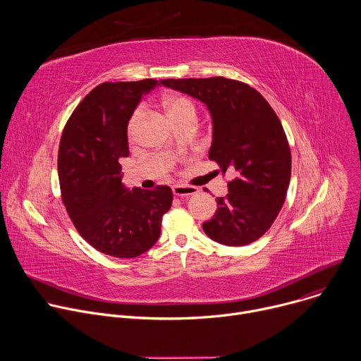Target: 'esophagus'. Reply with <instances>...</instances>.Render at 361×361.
<instances>
[{
    "label": "esophagus",
    "mask_w": 361,
    "mask_h": 361,
    "mask_svg": "<svg viewBox=\"0 0 361 361\" xmlns=\"http://www.w3.org/2000/svg\"><path fill=\"white\" fill-rule=\"evenodd\" d=\"M198 190L195 188V187H187V185H174L173 187V194L174 195H177V197H183V198H185V197H188V195H192V194H195Z\"/></svg>",
    "instance_id": "34e87169"
}]
</instances>
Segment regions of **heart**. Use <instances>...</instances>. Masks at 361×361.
<instances>
[{
	"instance_id": "obj_1",
	"label": "heart",
	"mask_w": 361,
	"mask_h": 361,
	"mask_svg": "<svg viewBox=\"0 0 361 361\" xmlns=\"http://www.w3.org/2000/svg\"><path fill=\"white\" fill-rule=\"evenodd\" d=\"M163 109L166 111V116L167 118L177 127L180 126L181 123L184 121H188V120H197V109H195V104L192 102V99H190L188 97L185 95H181V94H171V95H167L164 97L163 99ZM141 117H142V110L141 109H137L130 121H128V126H127V133H128V137H134L137 128H138V124L141 121Z\"/></svg>"
}]
</instances>
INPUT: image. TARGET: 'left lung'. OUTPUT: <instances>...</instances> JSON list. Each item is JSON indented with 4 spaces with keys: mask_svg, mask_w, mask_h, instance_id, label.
I'll list each match as a JSON object with an SVG mask.
<instances>
[{
    "mask_svg": "<svg viewBox=\"0 0 361 361\" xmlns=\"http://www.w3.org/2000/svg\"><path fill=\"white\" fill-rule=\"evenodd\" d=\"M207 106L213 123L209 159L221 173L234 170L228 194L202 223L212 240L245 245L260 238L281 210L291 176V152L283 126L266 98L252 87L224 77L161 80Z\"/></svg>",
    "mask_w": 361,
    "mask_h": 361,
    "instance_id": "obj_1",
    "label": "left lung"
}]
</instances>
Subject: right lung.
Returning a JSON list of instances; mask_svg holds the SVG:
<instances>
[{
	"mask_svg": "<svg viewBox=\"0 0 361 361\" xmlns=\"http://www.w3.org/2000/svg\"><path fill=\"white\" fill-rule=\"evenodd\" d=\"M157 80L102 82L84 97L63 131L59 178L63 202L81 237L95 250L133 259L157 243L173 191L123 184L127 126L141 97Z\"/></svg>",
	"mask_w": 361,
	"mask_h": 361,
	"instance_id": "obj_1",
	"label": "right lung"
}]
</instances>
